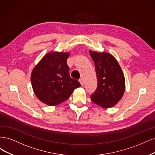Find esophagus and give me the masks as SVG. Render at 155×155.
<instances>
[{
	"label": "esophagus",
	"instance_id": "34e87169",
	"mask_svg": "<svg viewBox=\"0 0 155 155\" xmlns=\"http://www.w3.org/2000/svg\"><path fill=\"white\" fill-rule=\"evenodd\" d=\"M79 82L81 83V86H83L84 85V80L83 79H80L79 80Z\"/></svg>",
	"mask_w": 155,
	"mask_h": 155
}]
</instances>
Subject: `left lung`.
I'll list each match as a JSON object with an SVG mask.
<instances>
[{
    "mask_svg": "<svg viewBox=\"0 0 155 155\" xmlns=\"http://www.w3.org/2000/svg\"><path fill=\"white\" fill-rule=\"evenodd\" d=\"M89 51L97 77V88L91 95V101L104 108L112 107L120 101L126 89L123 71L111 54Z\"/></svg>",
    "mask_w": 155,
    "mask_h": 155,
    "instance_id": "1",
    "label": "left lung"
}]
</instances>
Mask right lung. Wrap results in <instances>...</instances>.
Masks as SVG:
<instances>
[{
	"label": "right lung",
	"mask_w": 155,
	"mask_h": 155,
	"mask_svg": "<svg viewBox=\"0 0 155 155\" xmlns=\"http://www.w3.org/2000/svg\"><path fill=\"white\" fill-rule=\"evenodd\" d=\"M69 52L50 51L45 54L31 74L33 92L38 100L54 106L69 98L81 84L69 76L67 59Z\"/></svg>",
	"instance_id": "add662e5"
}]
</instances>
